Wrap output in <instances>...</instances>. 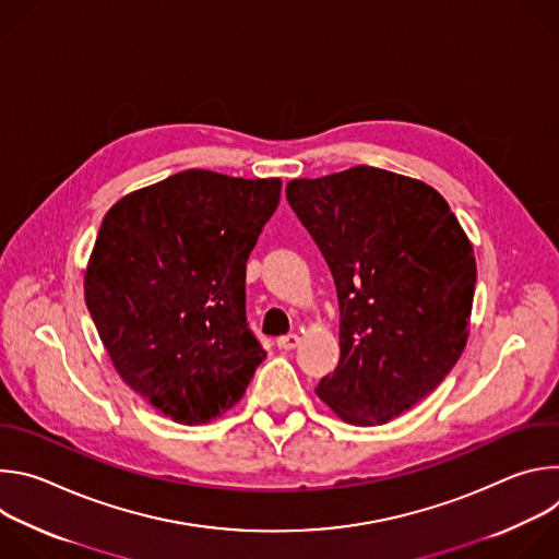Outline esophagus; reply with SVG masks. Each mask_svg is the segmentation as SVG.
<instances>
[{"label":"esophagus","instance_id":"34e87169","mask_svg":"<svg viewBox=\"0 0 559 559\" xmlns=\"http://www.w3.org/2000/svg\"><path fill=\"white\" fill-rule=\"evenodd\" d=\"M298 343H300V336H298V334H287V336H281V338L276 341L278 349H283V352H292V349H296V347H298Z\"/></svg>","mask_w":559,"mask_h":559}]
</instances>
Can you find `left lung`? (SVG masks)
Wrapping results in <instances>:
<instances>
[{
    "label": "left lung",
    "instance_id": "left-lung-1",
    "mask_svg": "<svg viewBox=\"0 0 559 559\" xmlns=\"http://www.w3.org/2000/svg\"><path fill=\"white\" fill-rule=\"evenodd\" d=\"M328 261L341 309V358L316 386L345 423H389L457 362L475 259L449 203L427 183L358 166L285 188Z\"/></svg>",
    "mask_w": 559,
    "mask_h": 559
}]
</instances>
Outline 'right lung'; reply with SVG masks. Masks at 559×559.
<instances>
[{"label":"right lung","mask_w":559,"mask_h":559,"mask_svg":"<svg viewBox=\"0 0 559 559\" xmlns=\"http://www.w3.org/2000/svg\"><path fill=\"white\" fill-rule=\"evenodd\" d=\"M278 199V179L186 170L123 197L99 227L88 311L119 376L175 423L225 414L267 356L246 267Z\"/></svg>","instance_id":"obj_1"}]
</instances>
